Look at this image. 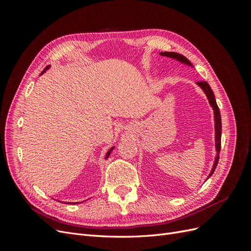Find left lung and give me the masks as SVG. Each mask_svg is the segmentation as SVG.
<instances>
[{"instance_id": "8db88e82", "label": "left lung", "mask_w": 251, "mask_h": 251, "mask_svg": "<svg viewBox=\"0 0 251 251\" xmlns=\"http://www.w3.org/2000/svg\"><path fill=\"white\" fill-rule=\"evenodd\" d=\"M160 54L162 56H168V57H172V58H175L179 60V62L183 63V64H186V65H189V66H193L191 64V62L189 60L183 56L182 54H179V53H176V52H161ZM198 83V86H200L202 88V90L205 92V94H206L208 100H209V103L212 107V109H214V113H215V126H216V151H217V156H216V160H215V163H214V166H212V170L210 172V174L208 175V178L211 176L212 174H214L217 165H218V162H219V154H220V151H221V133H222V123H221V114H220V110H219V107L217 104V101H216V98H215V94L214 92H212V90L210 88V86L208 85V83L206 81H198L197 82ZM207 178V179H208Z\"/></svg>"}]
</instances>
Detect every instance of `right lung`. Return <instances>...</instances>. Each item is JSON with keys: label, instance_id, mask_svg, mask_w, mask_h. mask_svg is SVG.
<instances>
[{"label": "right lung", "instance_id": "1", "mask_svg": "<svg viewBox=\"0 0 251 251\" xmlns=\"http://www.w3.org/2000/svg\"><path fill=\"white\" fill-rule=\"evenodd\" d=\"M47 69H48V67H47ZM45 71V70H44ZM113 149H114V147L113 148H111L109 151H108V153H107V155H105V157H104V159H108L109 158V156H110V154L112 153V151H113ZM74 204V203H73Z\"/></svg>", "mask_w": 251, "mask_h": 251}]
</instances>
